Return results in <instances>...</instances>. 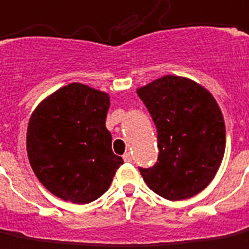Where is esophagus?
<instances>
[{
  "label": "esophagus",
  "instance_id": "obj_1",
  "mask_svg": "<svg viewBox=\"0 0 249 249\" xmlns=\"http://www.w3.org/2000/svg\"><path fill=\"white\" fill-rule=\"evenodd\" d=\"M123 158H124V160L128 161V163H130V161H132V155H130L129 152L124 154V156H123Z\"/></svg>",
  "mask_w": 249,
  "mask_h": 249
}]
</instances>
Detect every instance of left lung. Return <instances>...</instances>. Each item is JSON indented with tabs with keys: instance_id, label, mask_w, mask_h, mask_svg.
<instances>
[{
	"instance_id": "obj_1",
	"label": "left lung",
	"mask_w": 249,
	"mask_h": 249,
	"mask_svg": "<svg viewBox=\"0 0 249 249\" xmlns=\"http://www.w3.org/2000/svg\"><path fill=\"white\" fill-rule=\"evenodd\" d=\"M158 130L155 166L139 168L158 196L180 201L209 185L225 152L221 109L206 89L189 78L164 75L137 89Z\"/></svg>"
}]
</instances>
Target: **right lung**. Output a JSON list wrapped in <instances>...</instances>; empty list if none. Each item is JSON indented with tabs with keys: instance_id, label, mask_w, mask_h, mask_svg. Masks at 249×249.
<instances>
[{
	"instance_id": "1",
	"label": "right lung",
	"mask_w": 249,
	"mask_h": 249,
	"mask_svg": "<svg viewBox=\"0 0 249 249\" xmlns=\"http://www.w3.org/2000/svg\"><path fill=\"white\" fill-rule=\"evenodd\" d=\"M110 97L82 83L63 86L35 109L27 130L31 167L47 190L89 203L109 189L124 160L113 154L107 129Z\"/></svg>"
}]
</instances>
